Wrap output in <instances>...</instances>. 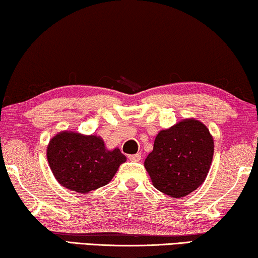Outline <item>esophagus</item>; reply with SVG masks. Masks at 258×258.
Returning a JSON list of instances; mask_svg holds the SVG:
<instances>
[{
    "label": "esophagus",
    "mask_w": 258,
    "mask_h": 258,
    "mask_svg": "<svg viewBox=\"0 0 258 258\" xmlns=\"http://www.w3.org/2000/svg\"><path fill=\"white\" fill-rule=\"evenodd\" d=\"M128 159L131 161H134V162H138L141 160V154L140 153H137V154H132V155H128Z\"/></svg>",
    "instance_id": "esophagus-1"
}]
</instances>
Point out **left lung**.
Returning <instances> with one entry per match:
<instances>
[{
    "mask_svg": "<svg viewBox=\"0 0 258 258\" xmlns=\"http://www.w3.org/2000/svg\"><path fill=\"white\" fill-rule=\"evenodd\" d=\"M214 155V138L194 118L183 119L157 134L153 151L145 159L152 183L173 199L197 190L208 175Z\"/></svg>",
    "mask_w": 258,
    "mask_h": 258,
    "instance_id": "8db88e82",
    "label": "left lung"
}]
</instances>
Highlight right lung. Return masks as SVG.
<instances>
[{
    "label": "right lung",
    "mask_w": 258,
    "mask_h": 258,
    "mask_svg": "<svg viewBox=\"0 0 258 258\" xmlns=\"http://www.w3.org/2000/svg\"><path fill=\"white\" fill-rule=\"evenodd\" d=\"M46 158L58 183L81 194L107 184L126 161L118 147L107 150L103 138L76 131L55 134L46 147Z\"/></svg>",
    "instance_id": "add662e5"
}]
</instances>
